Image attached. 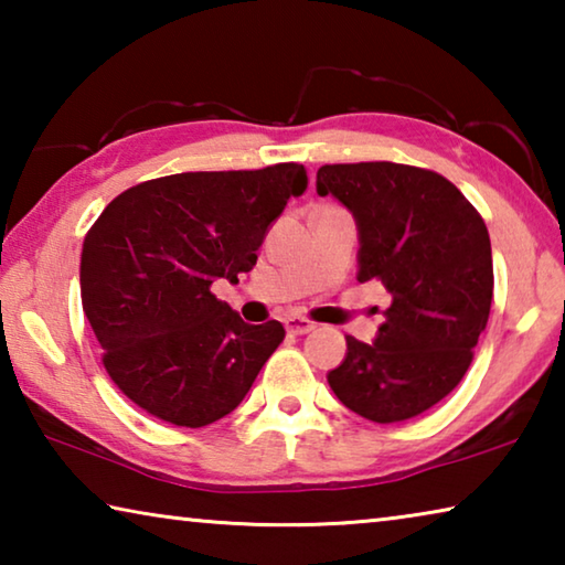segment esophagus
Here are the masks:
<instances>
[{"label": "esophagus", "mask_w": 565, "mask_h": 565, "mask_svg": "<svg viewBox=\"0 0 565 565\" xmlns=\"http://www.w3.org/2000/svg\"><path fill=\"white\" fill-rule=\"evenodd\" d=\"M284 327H286V331L291 333V337H301V333H309V331L317 329V323L303 319V317H286Z\"/></svg>", "instance_id": "obj_1"}]
</instances>
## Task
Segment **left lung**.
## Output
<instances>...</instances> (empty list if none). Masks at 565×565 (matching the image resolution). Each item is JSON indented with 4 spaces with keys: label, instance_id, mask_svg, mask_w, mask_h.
Segmentation results:
<instances>
[{
    "label": "left lung",
    "instance_id": "left-lung-1",
    "mask_svg": "<svg viewBox=\"0 0 565 565\" xmlns=\"http://www.w3.org/2000/svg\"><path fill=\"white\" fill-rule=\"evenodd\" d=\"M333 194L359 224L361 284L391 294L374 343L347 337V359L329 374L333 394L374 424L424 414L461 384L493 299L491 238L481 214L431 169L359 161L327 164Z\"/></svg>",
    "mask_w": 565,
    "mask_h": 565
}]
</instances>
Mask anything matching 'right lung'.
<instances>
[{"label": "right lung", "instance_id": "obj_1", "mask_svg": "<svg viewBox=\"0 0 565 565\" xmlns=\"http://www.w3.org/2000/svg\"><path fill=\"white\" fill-rule=\"evenodd\" d=\"M309 186L303 164L184 171L121 191L84 236L82 306L124 396L159 420L202 428L242 404L284 341L212 294L256 264L266 228Z\"/></svg>", "mask_w": 565, "mask_h": 565}]
</instances>
